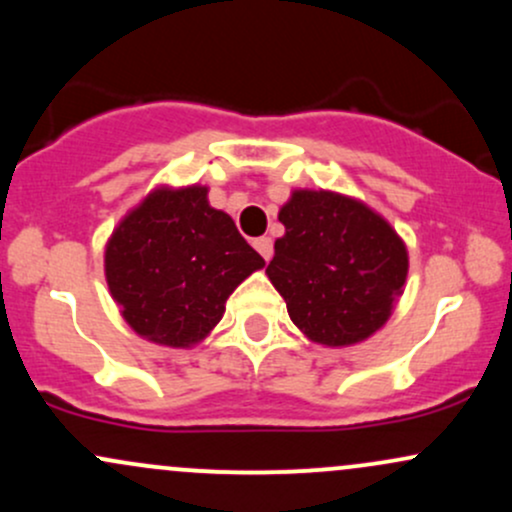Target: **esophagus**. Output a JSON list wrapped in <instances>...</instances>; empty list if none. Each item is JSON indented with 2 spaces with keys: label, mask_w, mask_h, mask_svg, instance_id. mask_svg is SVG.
Returning a JSON list of instances; mask_svg holds the SVG:
<instances>
[{
  "label": "esophagus",
  "mask_w": 512,
  "mask_h": 512,
  "mask_svg": "<svg viewBox=\"0 0 512 512\" xmlns=\"http://www.w3.org/2000/svg\"><path fill=\"white\" fill-rule=\"evenodd\" d=\"M252 245H255V250L260 252V255L264 257V262L272 260V255H274V243H272V238H267V236L255 238V240H252Z\"/></svg>",
  "instance_id": "34e87169"
}]
</instances>
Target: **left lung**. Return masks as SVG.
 Instances as JSON below:
<instances>
[{"label":"left lung","instance_id":"left-lung-1","mask_svg":"<svg viewBox=\"0 0 512 512\" xmlns=\"http://www.w3.org/2000/svg\"><path fill=\"white\" fill-rule=\"evenodd\" d=\"M286 236L267 274L293 325L313 342H363L385 325L407 279V248L366 204L334 192H293L279 211Z\"/></svg>","mask_w":512,"mask_h":512}]
</instances>
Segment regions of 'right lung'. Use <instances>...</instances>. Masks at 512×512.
Instances as JSON below:
<instances>
[{"label": "right lung", "instance_id": "obj_1", "mask_svg": "<svg viewBox=\"0 0 512 512\" xmlns=\"http://www.w3.org/2000/svg\"><path fill=\"white\" fill-rule=\"evenodd\" d=\"M264 260L207 187L158 190L117 226L105 248L110 293L134 332L190 346L221 320L240 281Z\"/></svg>", "mask_w": 512, "mask_h": 512}]
</instances>
